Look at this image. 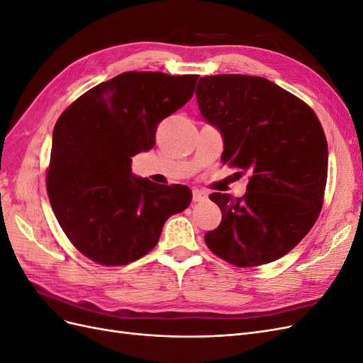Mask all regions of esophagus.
Instances as JSON below:
<instances>
[{"label":"esophagus","mask_w":363,"mask_h":363,"mask_svg":"<svg viewBox=\"0 0 363 363\" xmlns=\"http://www.w3.org/2000/svg\"><path fill=\"white\" fill-rule=\"evenodd\" d=\"M192 200H194L195 203L204 201V200H207V194L203 192V191H199V189H194V192H192Z\"/></svg>","instance_id":"esophagus-1"}]
</instances>
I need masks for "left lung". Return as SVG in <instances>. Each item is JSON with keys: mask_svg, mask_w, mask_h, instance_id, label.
<instances>
[{"mask_svg": "<svg viewBox=\"0 0 363 363\" xmlns=\"http://www.w3.org/2000/svg\"><path fill=\"white\" fill-rule=\"evenodd\" d=\"M195 95L203 118L223 135L221 162L250 174L240 199L208 195L223 221L204 235L207 247L239 268L280 259L321 212L328 148L320 121L300 98L263 77H201Z\"/></svg>", "mask_w": 363, "mask_h": 363, "instance_id": "1", "label": "left lung"}]
</instances>
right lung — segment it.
<instances>
[{"label":"right lung","instance_id":"right-lung-1","mask_svg":"<svg viewBox=\"0 0 363 363\" xmlns=\"http://www.w3.org/2000/svg\"><path fill=\"white\" fill-rule=\"evenodd\" d=\"M199 75L123 72L87 91L52 131L47 191L62 230L86 257L125 265L156 247L167 219L191 204L183 184L135 177L131 157L188 103Z\"/></svg>","mask_w":363,"mask_h":363}]
</instances>
